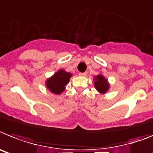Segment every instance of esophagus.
<instances>
[{
	"instance_id": "obj_1",
	"label": "esophagus",
	"mask_w": 153,
	"mask_h": 153,
	"mask_svg": "<svg viewBox=\"0 0 153 153\" xmlns=\"http://www.w3.org/2000/svg\"><path fill=\"white\" fill-rule=\"evenodd\" d=\"M87 75V73L84 72V73H79V76L82 77H85Z\"/></svg>"
}]
</instances>
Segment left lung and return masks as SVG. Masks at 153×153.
<instances>
[{"mask_svg": "<svg viewBox=\"0 0 153 153\" xmlns=\"http://www.w3.org/2000/svg\"><path fill=\"white\" fill-rule=\"evenodd\" d=\"M94 81V86L96 89L100 94H106L110 88L108 79H106L102 74H97L93 78Z\"/></svg>", "mask_w": 153, "mask_h": 153, "instance_id": "8db88e82", "label": "left lung"}]
</instances>
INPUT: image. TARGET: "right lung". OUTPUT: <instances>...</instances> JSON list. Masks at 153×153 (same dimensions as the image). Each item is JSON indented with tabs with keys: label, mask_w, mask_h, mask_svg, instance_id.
<instances>
[{
	"label": "right lung",
	"mask_w": 153,
	"mask_h": 153,
	"mask_svg": "<svg viewBox=\"0 0 153 153\" xmlns=\"http://www.w3.org/2000/svg\"><path fill=\"white\" fill-rule=\"evenodd\" d=\"M71 76V73L60 69L46 80L45 85L50 92L55 95H60L65 90L66 85L69 82Z\"/></svg>",
	"instance_id": "right-lung-1"
}]
</instances>
